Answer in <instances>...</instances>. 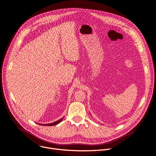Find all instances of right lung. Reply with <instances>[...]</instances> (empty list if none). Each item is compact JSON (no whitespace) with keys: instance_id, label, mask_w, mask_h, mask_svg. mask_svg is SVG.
<instances>
[{"instance_id":"add662e5","label":"right lung","mask_w":156,"mask_h":156,"mask_svg":"<svg viewBox=\"0 0 156 156\" xmlns=\"http://www.w3.org/2000/svg\"><path fill=\"white\" fill-rule=\"evenodd\" d=\"M63 120V117L62 118V119H59V120H58V121H55V122H53V123H51V124H39L40 125H42V126H55V125H57V124H58V123H60Z\"/></svg>"}]
</instances>
